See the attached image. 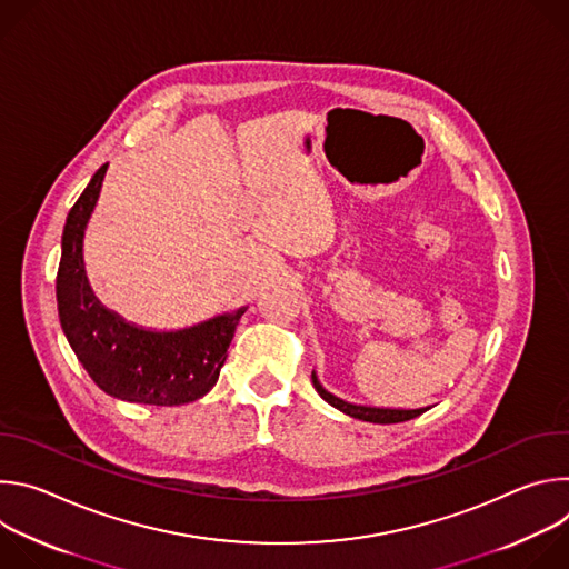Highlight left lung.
I'll return each mask as SVG.
<instances>
[{
  "label": "left lung",
  "mask_w": 569,
  "mask_h": 569,
  "mask_svg": "<svg viewBox=\"0 0 569 569\" xmlns=\"http://www.w3.org/2000/svg\"><path fill=\"white\" fill-rule=\"evenodd\" d=\"M312 385L317 389V393L327 400L329 405H333L336 410L353 417V419H360V421H369V423H402V421H410V419H417L421 417L428 408H421V410H382V408H365V405H353V402H347L333 393H329L327 389H323L317 380V376L312 373Z\"/></svg>",
  "instance_id": "obj_1"
}]
</instances>
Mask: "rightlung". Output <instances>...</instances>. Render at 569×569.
<instances>
[{"label": "right lung", "mask_w": 569, "mask_h": 569, "mask_svg": "<svg viewBox=\"0 0 569 569\" xmlns=\"http://www.w3.org/2000/svg\"><path fill=\"white\" fill-rule=\"evenodd\" d=\"M103 164L71 207L62 231L56 299L62 331L90 378L110 396L143 405H184L218 380L238 319L248 308L218 315L176 333H152L126 323L92 295L83 268V231L97 204Z\"/></svg>", "instance_id": "right-lung-1"}]
</instances>
